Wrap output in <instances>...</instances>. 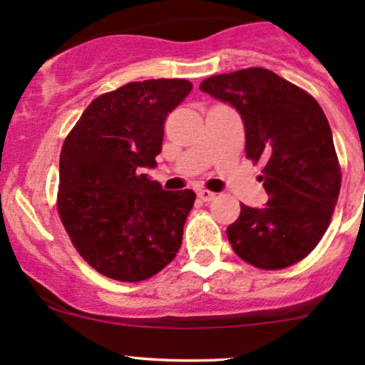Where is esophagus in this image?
Wrapping results in <instances>:
<instances>
[{
  "instance_id": "obj_1",
  "label": "esophagus",
  "mask_w": 365,
  "mask_h": 365,
  "mask_svg": "<svg viewBox=\"0 0 365 365\" xmlns=\"http://www.w3.org/2000/svg\"><path fill=\"white\" fill-rule=\"evenodd\" d=\"M197 197H200L201 201H205V203H208V201L215 200V192H212V190H206V189H200L197 190Z\"/></svg>"
}]
</instances>
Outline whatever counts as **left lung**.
<instances>
[{
	"label": "left lung",
	"mask_w": 365,
	"mask_h": 365,
	"mask_svg": "<svg viewBox=\"0 0 365 365\" xmlns=\"http://www.w3.org/2000/svg\"><path fill=\"white\" fill-rule=\"evenodd\" d=\"M200 90L233 106L245 127V155L263 162L267 206L242 205L227 238L244 261L281 270L304 259L330 224L341 189L332 130L318 102L267 68L205 79Z\"/></svg>",
	"instance_id": "1"
}]
</instances>
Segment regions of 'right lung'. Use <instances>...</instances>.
I'll return each instance as SVG.
<instances>
[{
	"label": "right lung",
	"mask_w": 365,
	"mask_h": 365,
	"mask_svg": "<svg viewBox=\"0 0 365 365\" xmlns=\"http://www.w3.org/2000/svg\"><path fill=\"white\" fill-rule=\"evenodd\" d=\"M185 79L128 83L95 98L60 155L58 212L77 252L106 277L150 279L173 261L196 194L164 190L155 168L165 116L187 97Z\"/></svg>",
	"instance_id": "right-lung-1"
}]
</instances>
